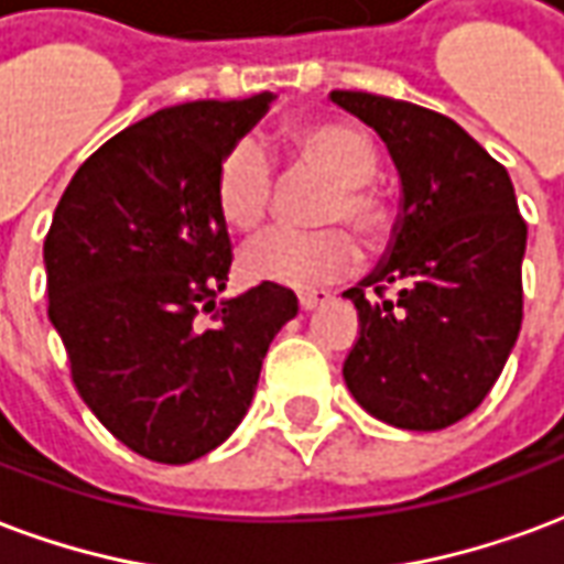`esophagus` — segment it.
I'll list each match as a JSON object with an SVG mask.
<instances>
[{"label": "esophagus", "mask_w": 564, "mask_h": 564, "mask_svg": "<svg viewBox=\"0 0 564 564\" xmlns=\"http://www.w3.org/2000/svg\"><path fill=\"white\" fill-rule=\"evenodd\" d=\"M324 300H330V294L327 291H300L297 294V306L300 312H312L318 303H324Z\"/></svg>", "instance_id": "esophagus-1"}]
</instances>
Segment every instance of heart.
Segmentation results:
<instances>
[{
    "instance_id": "obj_1",
    "label": "heart",
    "mask_w": 564,
    "mask_h": 564,
    "mask_svg": "<svg viewBox=\"0 0 564 564\" xmlns=\"http://www.w3.org/2000/svg\"><path fill=\"white\" fill-rule=\"evenodd\" d=\"M288 147L300 164H310L333 180L318 219L345 221L369 246L393 234V204L372 183L378 171L376 141L355 122L327 119L288 131ZM276 174L264 150L237 141L216 171V209L234 231H258L273 209ZM360 264V246L345 228L322 231H270L242 254L246 276L285 288L327 285Z\"/></svg>"
}]
</instances>
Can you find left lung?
I'll use <instances>...</instances> for the list:
<instances>
[{
	"label": "left lung",
	"mask_w": 564,
	"mask_h": 564,
	"mask_svg": "<svg viewBox=\"0 0 564 564\" xmlns=\"http://www.w3.org/2000/svg\"><path fill=\"white\" fill-rule=\"evenodd\" d=\"M330 98L378 131L402 176L393 252L345 291L360 322L345 384L390 426L445 430L490 393L523 324L525 221L511 176L445 113L351 89Z\"/></svg>",
	"instance_id": "obj_1"
}]
</instances>
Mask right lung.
<instances>
[{"label":"right lung","mask_w":564,"mask_h":564,"mask_svg":"<svg viewBox=\"0 0 564 564\" xmlns=\"http://www.w3.org/2000/svg\"><path fill=\"white\" fill-rule=\"evenodd\" d=\"M270 101H188L119 131L77 167L44 237L47 315L74 388L152 463H192L237 430L297 315L273 282L216 306L234 261L216 171Z\"/></svg>","instance_id":"add662e5"}]
</instances>
